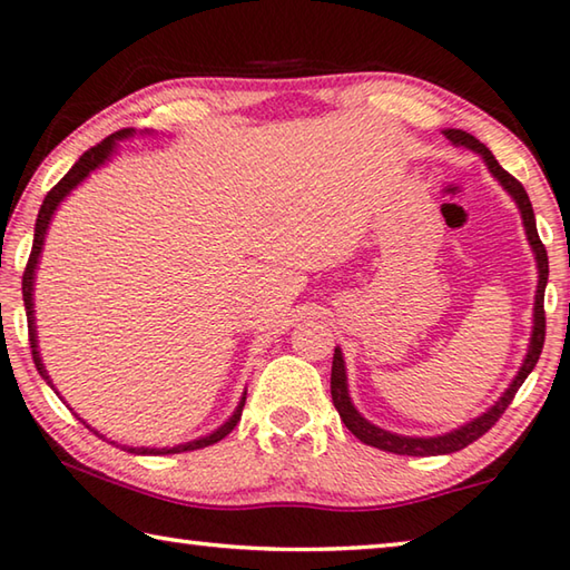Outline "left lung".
Listing matches in <instances>:
<instances>
[{
  "label": "left lung",
  "mask_w": 570,
  "mask_h": 570,
  "mask_svg": "<svg viewBox=\"0 0 570 570\" xmlns=\"http://www.w3.org/2000/svg\"><path fill=\"white\" fill-rule=\"evenodd\" d=\"M442 132H445V138L452 142V146H465L468 150L480 153L482 160H485L488 170L493 173V178H498L500 186H503L510 193V198L515 200V206L520 210V218H523V226H525L528 244H530V248H533V254H535L538 288H535V306H533V334H530L528 354H525L523 364H520L515 380L510 382V387L503 392V397H500L488 412H482L480 417L470 420L468 424H462V428H458V430L445 432V435H438V438L397 435V432H387V430L377 428V424H372L370 420H364L362 414L356 412L354 404H352L350 390H346L344 356H342L340 346H336V350H334V362H332V400H334L336 412H340L342 422L346 424V430H350L356 440H362L364 445H372V448L384 450V452H394V455H412V458L450 455V452H458L462 448H468L470 442H475L478 438L485 435V432L500 420V414L508 410V404L513 402L515 392L520 390V384H523L528 374L533 372V366L538 364V356H540V352H543V342H546L543 296H546V284H548V254H546V246L540 244V238H538L535 214H533V206H530L528 193H525V188L520 186V183L513 176H510V173L503 166H500L493 153H490L485 146H482L478 138H472L470 132L455 130V128H448V130H442Z\"/></svg>",
  "instance_id": "1"
}]
</instances>
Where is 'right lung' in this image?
I'll list each match as a JSON object with an SVG mask.
<instances>
[{
	"instance_id": "obj_1",
	"label": "right lung",
	"mask_w": 570,
	"mask_h": 570,
	"mask_svg": "<svg viewBox=\"0 0 570 570\" xmlns=\"http://www.w3.org/2000/svg\"><path fill=\"white\" fill-rule=\"evenodd\" d=\"M135 130L132 128H125V130H118L112 132L105 138L102 142H98V146L90 148L88 153H82L80 160L75 163V166L67 170V176L57 183V186L47 193L45 200H42V208L40 214H37V224H35V244H32V254H30V262H27V268H24V276H22V298H24V312H27V326H30V344H32V360H35V366L37 372L42 374V377L47 380V384L52 387L50 382V374H47L45 364H42V356H40V350H37V326H35V298H32V292H35V268L37 264H40V254H42V246H45V234L47 228H50V220L55 216L57 206L62 204L65 196H70L72 188L80 186V183L90 176V173L95 168L105 166V160H110V156L115 153V148H118V140H125L130 138ZM55 390V387H52ZM244 404H246V392L244 397H240L236 412L230 414L228 422L220 424L218 430L210 432V435L206 438H198V440H190V442H183V445H176V448H125L128 452H135V455H176V452H190V450H200V448H208L214 445V442L224 440L230 430L236 428V422L240 420V412H244ZM90 428V424H88ZM92 430V428H90ZM95 432V430H92ZM98 435V432H95Z\"/></svg>"
}]
</instances>
